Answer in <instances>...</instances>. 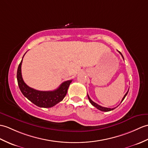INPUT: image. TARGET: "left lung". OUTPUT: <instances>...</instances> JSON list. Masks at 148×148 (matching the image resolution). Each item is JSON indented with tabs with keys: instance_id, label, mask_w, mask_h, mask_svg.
Returning a JSON list of instances; mask_svg holds the SVG:
<instances>
[{
	"instance_id": "8db88e82",
	"label": "left lung",
	"mask_w": 148,
	"mask_h": 148,
	"mask_svg": "<svg viewBox=\"0 0 148 148\" xmlns=\"http://www.w3.org/2000/svg\"><path fill=\"white\" fill-rule=\"evenodd\" d=\"M119 52L121 54V56H122V58H123V56H122V54L120 52V51H119ZM128 91H129V90L127 91V92H126L125 93V95H124V97H123V98H122V101H121V103L122 102V101L123 100V99H124V98H125V97H126V95H127V93H128ZM88 99H89V101H90V102L91 103V104L92 105V106H94L95 107H96L97 108V109H98V110H101V111H103V112H109V111H111V110H113V109H115V108H106V107H103V106H100V105H98L97 103H95L94 101H92L91 99V98H90V97H89V95H88Z\"/></svg>"
}]
</instances>
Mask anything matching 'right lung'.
Segmentation results:
<instances>
[{"mask_svg": "<svg viewBox=\"0 0 148 148\" xmlns=\"http://www.w3.org/2000/svg\"><path fill=\"white\" fill-rule=\"evenodd\" d=\"M24 55V56H25ZM24 56L23 57V58ZM23 58L19 65L17 71V80L21 91L26 98L35 105L42 108H50L58 103L62 101L66 97L67 90L72 80L62 82L56 90L53 91H38L29 87L24 82L21 74V64Z\"/></svg>", "mask_w": 148, "mask_h": 148, "instance_id": "1", "label": "right lung"}]
</instances>
